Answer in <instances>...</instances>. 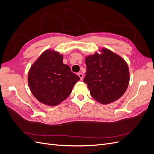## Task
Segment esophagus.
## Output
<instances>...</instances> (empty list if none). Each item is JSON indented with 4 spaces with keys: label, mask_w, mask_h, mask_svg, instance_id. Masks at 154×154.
<instances>
[{
    "label": "esophagus",
    "mask_w": 154,
    "mask_h": 154,
    "mask_svg": "<svg viewBox=\"0 0 154 154\" xmlns=\"http://www.w3.org/2000/svg\"><path fill=\"white\" fill-rule=\"evenodd\" d=\"M78 76L80 78V80H83V74H82V73H81V72H79V73H78Z\"/></svg>",
    "instance_id": "obj_1"
}]
</instances>
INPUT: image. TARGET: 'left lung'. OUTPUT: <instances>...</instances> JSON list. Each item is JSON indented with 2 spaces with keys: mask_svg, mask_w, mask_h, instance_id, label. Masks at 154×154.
Here are the masks:
<instances>
[{
  "mask_svg": "<svg viewBox=\"0 0 154 154\" xmlns=\"http://www.w3.org/2000/svg\"><path fill=\"white\" fill-rule=\"evenodd\" d=\"M100 52L86 57L87 72L83 82L95 100L109 104L119 99L127 91L129 69L125 60L112 51L102 48Z\"/></svg>",
  "mask_w": 154,
  "mask_h": 154,
  "instance_id": "8db88e82",
  "label": "left lung"
}]
</instances>
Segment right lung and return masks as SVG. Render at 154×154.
<instances>
[{
  "instance_id": "1",
  "label": "right lung",
  "mask_w": 154,
  "mask_h": 154,
  "mask_svg": "<svg viewBox=\"0 0 154 154\" xmlns=\"http://www.w3.org/2000/svg\"><path fill=\"white\" fill-rule=\"evenodd\" d=\"M80 80L63 63V55L52 49L40 54L29 70L27 81L37 100L48 106H57L70 95Z\"/></svg>"
}]
</instances>
